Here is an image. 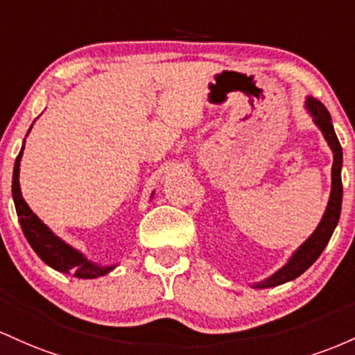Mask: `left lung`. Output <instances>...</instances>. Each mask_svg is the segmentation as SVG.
<instances>
[{
    "label": "left lung",
    "mask_w": 355,
    "mask_h": 355,
    "mask_svg": "<svg viewBox=\"0 0 355 355\" xmlns=\"http://www.w3.org/2000/svg\"><path fill=\"white\" fill-rule=\"evenodd\" d=\"M305 109L309 110V114L312 115L313 124L320 129L322 135L325 137L327 144L334 154V164H332V189H330V196L327 208H325L324 216H322L320 223L310 234L306 240L302 243L300 246L293 252L292 257L288 258V261L282 266L280 270H277L273 275H270L265 280L253 284V288H270V286H277L286 282L295 280L297 277H300L306 268L313 265V261L320 257V253L324 252V248L327 246L332 236L334 230H336L338 218H340V209H342V147L338 142L336 130H334L332 119H330L329 110L325 109V105L320 101L313 97H306L305 101Z\"/></svg>",
    "instance_id": "obj_1"
}]
</instances>
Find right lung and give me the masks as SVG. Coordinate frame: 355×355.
<instances>
[{
    "label": "right lung",
    "instance_id": "1",
    "mask_svg": "<svg viewBox=\"0 0 355 355\" xmlns=\"http://www.w3.org/2000/svg\"><path fill=\"white\" fill-rule=\"evenodd\" d=\"M31 127H33V124H31ZM30 130H28V134H30ZM23 149H25V142H23L21 150H19L17 161H15L11 193H13V201L15 208H17L19 225H21L25 238L28 243H30L31 248L35 250V253H37L46 265L51 266L53 270H57V272L71 273L77 278H98L112 272L115 266H117V263L98 265L95 263V261H90L82 252H78L73 246H70L69 243L63 241L62 238H58L57 234H55L53 231H51L49 226L30 209V206H28L25 199H23L21 188H19V161H21L23 157Z\"/></svg>",
    "mask_w": 355,
    "mask_h": 355
}]
</instances>
